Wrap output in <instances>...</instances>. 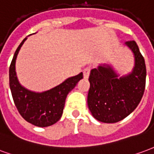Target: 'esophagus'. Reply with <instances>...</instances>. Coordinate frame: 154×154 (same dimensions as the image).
<instances>
[{
  "label": "esophagus",
  "mask_w": 154,
  "mask_h": 154,
  "mask_svg": "<svg viewBox=\"0 0 154 154\" xmlns=\"http://www.w3.org/2000/svg\"><path fill=\"white\" fill-rule=\"evenodd\" d=\"M91 71V67H86L85 69H84V77L86 79L88 78L89 76V74H90Z\"/></svg>",
  "instance_id": "1"
}]
</instances>
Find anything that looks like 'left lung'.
<instances>
[{"instance_id":"1","label":"left lung","mask_w":154,"mask_h":154,"mask_svg":"<svg viewBox=\"0 0 154 154\" xmlns=\"http://www.w3.org/2000/svg\"><path fill=\"white\" fill-rule=\"evenodd\" d=\"M126 45L135 57V66L131 75L117 79L109 66H99L91 70L88 106L94 118L101 122L116 123L125 118L136 108L144 93V58L135 42L127 41Z\"/></svg>"}]
</instances>
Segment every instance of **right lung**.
<instances>
[{
    "instance_id": "1",
    "label": "right lung",
    "mask_w": 154,
    "mask_h": 154,
    "mask_svg": "<svg viewBox=\"0 0 154 154\" xmlns=\"http://www.w3.org/2000/svg\"><path fill=\"white\" fill-rule=\"evenodd\" d=\"M24 38L18 47L12 59L10 70V88L13 100L21 116L39 127H47L57 122L62 116L67 95L83 79V73L69 78L62 84L44 93H33L24 88L18 82L15 60Z\"/></svg>"
}]
</instances>
